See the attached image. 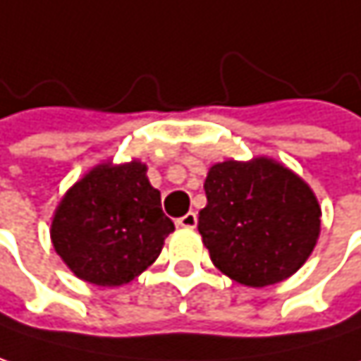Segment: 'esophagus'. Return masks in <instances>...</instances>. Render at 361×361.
<instances>
[{
  "label": "esophagus",
  "instance_id": "obj_1",
  "mask_svg": "<svg viewBox=\"0 0 361 361\" xmlns=\"http://www.w3.org/2000/svg\"><path fill=\"white\" fill-rule=\"evenodd\" d=\"M176 223H178L180 227H188V229H194V227H196V223H198V216H196V213H192V211H190V213H185L183 216H180V219H178Z\"/></svg>",
  "mask_w": 361,
  "mask_h": 361
}]
</instances>
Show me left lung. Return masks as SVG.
Segmentation results:
<instances>
[{"label":"left lung","mask_w":361,"mask_h":361,"mask_svg":"<svg viewBox=\"0 0 361 361\" xmlns=\"http://www.w3.org/2000/svg\"><path fill=\"white\" fill-rule=\"evenodd\" d=\"M198 231L213 264L227 277L264 287L293 275L320 231L312 190L271 159L211 167Z\"/></svg>","instance_id":"obj_1"}]
</instances>
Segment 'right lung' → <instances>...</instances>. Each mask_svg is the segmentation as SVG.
I'll return each instance as SVG.
<instances>
[{"label":"right lung","instance_id":"right-lung-1","mask_svg":"<svg viewBox=\"0 0 361 361\" xmlns=\"http://www.w3.org/2000/svg\"><path fill=\"white\" fill-rule=\"evenodd\" d=\"M173 229L147 167L134 161L101 165L78 181L55 211L51 240L76 277L115 287L148 269Z\"/></svg>","mask_w":361,"mask_h":361}]
</instances>
